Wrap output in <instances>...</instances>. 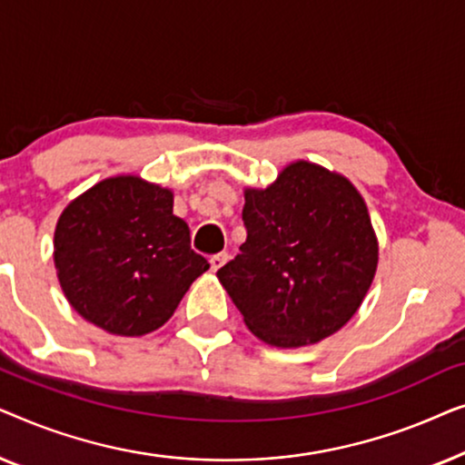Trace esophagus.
Segmentation results:
<instances>
[{
    "instance_id": "esophagus-1",
    "label": "esophagus",
    "mask_w": 465,
    "mask_h": 465,
    "mask_svg": "<svg viewBox=\"0 0 465 465\" xmlns=\"http://www.w3.org/2000/svg\"><path fill=\"white\" fill-rule=\"evenodd\" d=\"M228 253L226 252H220V253H215V256H212L209 258V264H212V271H220L222 266H224L226 262H228Z\"/></svg>"
}]
</instances>
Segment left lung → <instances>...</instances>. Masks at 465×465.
I'll use <instances>...</instances> for the list:
<instances>
[{
	"label": "left lung",
	"instance_id": "1",
	"mask_svg": "<svg viewBox=\"0 0 465 465\" xmlns=\"http://www.w3.org/2000/svg\"><path fill=\"white\" fill-rule=\"evenodd\" d=\"M241 253L218 271L245 326L279 349L345 326L377 272L368 207L345 175L294 161L266 188H245Z\"/></svg>",
	"mask_w": 465,
	"mask_h": 465
}]
</instances>
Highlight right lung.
Listing matches in <instances>:
<instances>
[{
  "label": "right lung",
  "mask_w": 465,
  "mask_h": 465,
  "mask_svg": "<svg viewBox=\"0 0 465 465\" xmlns=\"http://www.w3.org/2000/svg\"><path fill=\"white\" fill-rule=\"evenodd\" d=\"M53 258L69 304L118 336L167 323L209 269L173 215V190L139 175L105 177L75 196L56 222Z\"/></svg>",
  "instance_id": "add662e5"
}]
</instances>
